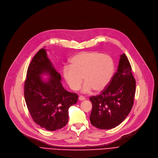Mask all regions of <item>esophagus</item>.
<instances>
[{
    "instance_id": "1",
    "label": "esophagus",
    "mask_w": 158,
    "mask_h": 158,
    "mask_svg": "<svg viewBox=\"0 0 158 158\" xmlns=\"http://www.w3.org/2000/svg\"><path fill=\"white\" fill-rule=\"evenodd\" d=\"M85 99H86V98H85V97H83V96L80 95V96L79 97V101H85Z\"/></svg>"
}]
</instances>
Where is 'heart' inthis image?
<instances>
[{
    "mask_svg": "<svg viewBox=\"0 0 158 158\" xmlns=\"http://www.w3.org/2000/svg\"><path fill=\"white\" fill-rule=\"evenodd\" d=\"M113 73L114 64L111 57L94 51L76 54L70 60V65H66L63 69L64 80L72 90L80 88L84 77V93L94 89H104L110 83Z\"/></svg>",
    "mask_w": 158,
    "mask_h": 158,
    "instance_id": "1",
    "label": "heart"
}]
</instances>
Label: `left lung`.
I'll use <instances>...</instances> for the list:
<instances>
[{"mask_svg": "<svg viewBox=\"0 0 158 158\" xmlns=\"http://www.w3.org/2000/svg\"><path fill=\"white\" fill-rule=\"evenodd\" d=\"M136 81L125 54L120 55L118 70L107 87L97 96L90 97L92 110L89 120L101 129L118 126L130 113L134 104Z\"/></svg>", "mask_w": 158, "mask_h": 158, "instance_id": "obj_1", "label": "left lung"}]
</instances>
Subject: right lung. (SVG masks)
Segmentation results:
<instances>
[{
    "instance_id": "obj_1",
    "label": "right lung",
    "mask_w": 158,
    "mask_h": 158,
    "mask_svg": "<svg viewBox=\"0 0 158 158\" xmlns=\"http://www.w3.org/2000/svg\"><path fill=\"white\" fill-rule=\"evenodd\" d=\"M49 79L44 81L41 76ZM61 77L41 48L29 65L24 85V97L28 110L34 122L47 131L64 127L69 120V107L77 102L78 95L64 89Z\"/></svg>"
}]
</instances>
